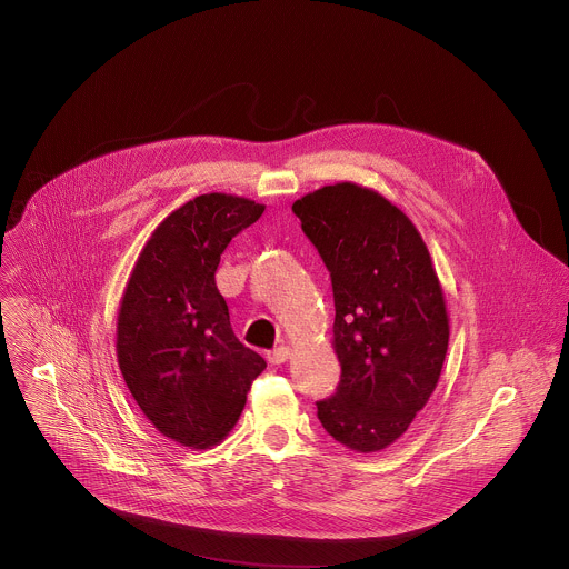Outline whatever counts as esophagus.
<instances>
[{
  "mask_svg": "<svg viewBox=\"0 0 569 569\" xmlns=\"http://www.w3.org/2000/svg\"><path fill=\"white\" fill-rule=\"evenodd\" d=\"M266 358H268L270 365H281V362H286L290 358V349L288 347H277V349L268 351Z\"/></svg>",
  "mask_w": 569,
  "mask_h": 569,
  "instance_id": "34e87169",
  "label": "esophagus"
}]
</instances>
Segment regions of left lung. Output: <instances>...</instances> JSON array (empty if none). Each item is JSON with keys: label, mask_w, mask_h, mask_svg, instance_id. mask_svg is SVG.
Masks as SVG:
<instances>
[{"label": "left lung", "mask_w": 569, "mask_h": 569, "mask_svg": "<svg viewBox=\"0 0 569 569\" xmlns=\"http://www.w3.org/2000/svg\"><path fill=\"white\" fill-rule=\"evenodd\" d=\"M333 283L342 376L317 419L356 452H378L421 412L448 353V308L426 242L396 204L356 182L295 200Z\"/></svg>", "instance_id": "1"}]
</instances>
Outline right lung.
<instances>
[{
	"label": "right lung",
	"instance_id": "add662e5",
	"mask_svg": "<svg viewBox=\"0 0 569 569\" xmlns=\"http://www.w3.org/2000/svg\"><path fill=\"white\" fill-rule=\"evenodd\" d=\"M266 204L204 193L157 224L126 283L117 360L143 417L171 441L218 446L246 408L266 360L240 345L216 286L229 240Z\"/></svg>",
	"mask_w": 569,
	"mask_h": 569
}]
</instances>
